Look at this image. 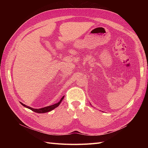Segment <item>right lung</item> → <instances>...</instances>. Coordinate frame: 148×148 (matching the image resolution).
<instances>
[{
    "instance_id": "obj_1",
    "label": "right lung",
    "mask_w": 148,
    "mask_h": 148,
    "mask_svg": "<svg viewBox=\"0 0 148 148\" xmlns=\"http://www.w3.org/2000/svg\"><path fill=\"white\" fill-rule=\"evenodd\" d=\"M64 96H63L62 97V99H60V101L59 102L56 103V104H53V105H51L50 106H47V107H43V108H41V109H33V108H31V107H28V106H26V105L23 104V103L20 102V104L21 105H23L24 107H26V108H28L29 109H31V110H33L34 112H35L36 113H39V114H42V113H46V112H50L51 110H52L53 109H54L55 108H56L57 107L59 106L60 105V104L61 103L62 101L64 99Z\"/></svg>"
}]
</instances>
